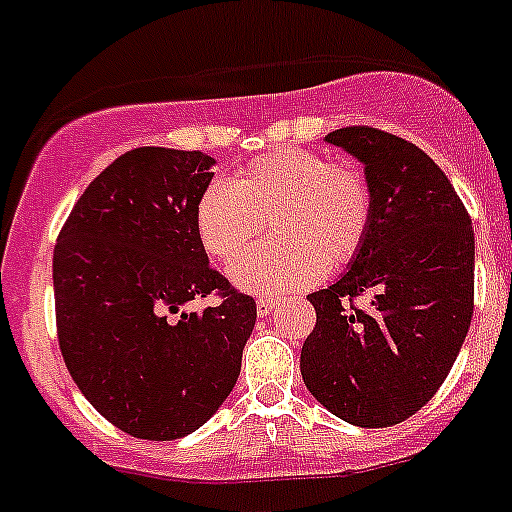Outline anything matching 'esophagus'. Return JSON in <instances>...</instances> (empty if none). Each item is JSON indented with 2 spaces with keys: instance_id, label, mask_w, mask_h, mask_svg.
<instances>
[{
  "instance_id": "obj_1",
  "label": "esophagus",
  "mask_w": 512,
  "mask_h": 512,
  "mask_svg": "<svg viewBox=\"0 0 512 512\" xmlns=\"http://www.w3.org/2000/svg\"><path fill=\"white\" fill-rule=\"evenodd\" d=\"M274 306H276V299H269V296H261V299L256 301V314H259V316H269Z\"/></svg>"
}]
</instances>
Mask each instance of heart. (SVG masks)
I'll return each mask as SVG.
<instances>
[{
    "label": "heart",
    "instance_id": "b5f03b06",
    "mask_svg": "<svg viewBox=\"0 0 512 512\" xmlns=\"http://www.w3.org/2000/svg\"><path fill=\"white\" fill-rule=\"evenodd\" d=\"M372 218L374 193L357 165L329 163L294 145L253 158L231 183H208L193 208L198 243L221 264H233L266 221L281 238L248 251L231 269L233 284L251 294L304 289L347 266L362 251Z\"/></svg>",
    "mask_w": 512,
    "mask_h": 512
}]
</instances>
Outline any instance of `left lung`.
<instances>
[{
  "mask_svg": "<svg viewBox=\"0 0 512 512\" xmlns=\"http://www.w3.org/2000/svg\"><path fill=\"white\" fill-rule=\"evenodd\" d=\"M324 140L364 163L374 218L347 274L309 294L301 377L349 425H399L435 397L467 337L475 233L447 175L410 140L369 125ZM367 293V307L353 304Z\"/></svg>",
  "mask_w": 512,
  "mask_h": 512,
  "instance_id": "obj_1",
  "label": "left lung"
}]
</instances>
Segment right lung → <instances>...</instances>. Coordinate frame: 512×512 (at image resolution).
<instances>
[{"label": "right lung", "instance_id": "add662e5", "mask_svg": "<svg viewBox=\"0 0 512 512\" xmlns=\"http://www.w3.org/2000/svg\"><path fill=\"white\" fill-rule=\"evenodd\" d=\"M213 163L201 150H128L85 188L57 236L62 357L87 402L140 440L206 425L256 324V301L211 269L196 238L193 208ZM208 293L218 305L182 311Z\"/></svg>", "mask_w": 512, "mask_h": 512}]
</instances>
